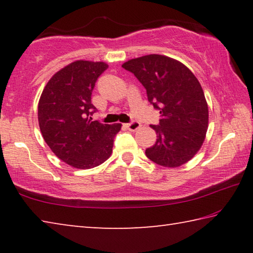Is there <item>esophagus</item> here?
Here are the masks:
<instances>
[{
	"instance_id": "esophagus-1",
	"label": "esophagus",
	"mask_w": 253,
	"mask_h": 253,
	"mask_svg": "<svg viewBox=\"0 0 253 253\" xmlns=\"http://www.w3.org/2000/svg\"><path fill=\"white\" fill-rule=\"evenodd\" d=\"M126 127L129 129L130 131H136L137 129H139L140 128V124L138 122H131L129 124H127Z\"/></svg>"
}]
</instances>
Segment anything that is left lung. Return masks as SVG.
<instances>
[{
	"instance_id": "1",
	"label": "left lung",
	"mask_w": 253,
	"mask_h": 253,
	"mask_svg": "<svg viewBox=\"0 0 253 253\" xmlns=\"http://www.w3.org/2000/svg\"><path fill=\"white\" fill-rule=\"evenodd\" d=\"M123 68L132 72L146 89L148 101L160 110V125H152L157 139L146 156L165 168H178L203 145L209 107L199 80L173 58L147 54L130 59Z\"/></svg>"
}]
</instances>
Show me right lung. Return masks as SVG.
<instances>
[{"mask_svg": "<svg viewBox=\"0 0 253 253\" xmlns=\"http://www.w3.org/2000/svg\"><path fill=\"white\" fill-rule=\"evenodd\" d=\"M107 68L101 61L77 60L55 72L41 93L38 119L44 142L75 169H92L108 160L122 128V124L91 122V93Z\"/></svg>", "mask_w": 253, "mask_h": 253, "instance_id": "obj_1", "label": "right lung"}]
</instances>
